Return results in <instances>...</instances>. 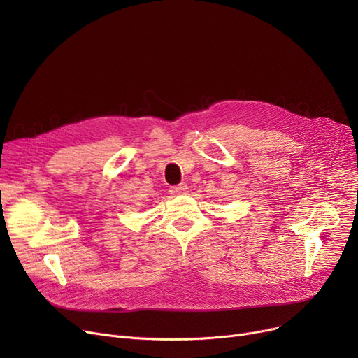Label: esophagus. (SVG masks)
<instances>
[{"label": "esophagus", "mask_w": 358, "mask_h": 358, "mask_svg": "<svg viewBox=\"0 0 358 358\" xmlns=\"http://www.w3.org/2000/svg\"><path fill=\"white\" fill-rule=\"evenodd\" d=\"M171 194H174V196H181V194H185L187 192H189V187H187L185 184H181V185H176V187H173L171 190Z\"/></svg>", "instance_id": "1"}]
</instances>
